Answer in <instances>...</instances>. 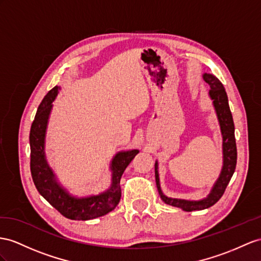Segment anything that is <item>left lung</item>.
<instances>
[{
  "label": "left lung",
  "mask_w": 261,
  "mask_h": 261,
  "mask_svg": "<svg viewBox=\"0 0 261 261\" xmlns=\"http://www.w3.org/2000/svg\"><path fill=\"white\" fill-rule=\"evenodd\" d=\"M203 79L210 85L211 90L208 92V97L213 101V107L216 112L220 133H222L223 138V166L222 170H220V174L216 179V182L214 183L210 194L197 200L173 198L164 195V193L161 190V185H160L158 161H155L154 164L156 188L162 200L165 204L178 207V208L185 212L202 211L217 203L218 199L223 196L227 185H228L233 172H235L237 162L235 125H233V120L228 105V97H227L224 86L219 82V79L216 76L212 75V73H203Z\"/></svg>",
  "instance_id": "8db88e82"
}]
</instances>
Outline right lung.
<instances>
[{
  "label": "right lung",
  "instance_id": "1",
  "mask_svg": "<svg viewBox=\"0 0 261 261\" xmlns=\"http://www.w3.org/2000/svg\"><path fill=\"white\" fill-rule=\"evenodd\" d=\"M61 87L55 86L48 91L39 105L34 121L31 126V173L37 191L47 202L62 214L73 220H89L103 216L117 207L121 198L120 179L126 166L130 164L139 150L132 149L116 153L110 163L111 184L109 189L95 195L75 196L58 182L55 172L49 166L45 154V138L53 101Z\"/></svg>",
  "mask_w": 261,
  "mask_h": 261
}]
</instances>
